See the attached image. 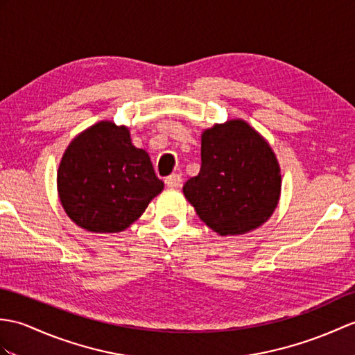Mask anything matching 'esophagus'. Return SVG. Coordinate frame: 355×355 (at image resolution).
<instances>
[{
    "label": "esophagus",
    "mask_w": 355,
    "mask_h": 355,
    "mask_svg": "<svg viewBox=\"0 0 355 355\" xmlns=\"http://www.w3.org/2000/svg\"><path fill=\"white\" fill-rule=\"evenodd\" d=\"M164 183H166V186L169 189H178L181 186V183H183V178H181V175H178V174H174L164 180Z\"/></svg>",
    "instance_id": "1"
}]
</instances>
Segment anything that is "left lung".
<instances>
[{
  "label": "left lung",
  "mask_w": 355,
  "mask_h": 355,
  "mask_svg": "<svg viewBox=\"0 0 355 355\" xmlns=\"http://www.w3.org/2000/svg\"><path fill=\"white\" fill-rule=\"evenodd\" d=\"M196 215L219 236L261 227L282 195V169L268 140L243 119L201 135V169L183 186Z\"/></svg>",
  "instance_id": "1"
}]
</instances>
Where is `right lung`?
Wrapping results in <instances>:
<instances>
[{"label":"right lung","mask_w":355,"mask_h":355,"mask_svg":"<svg viewBox=\"0 0 355 355\" xmlns=\"http://www.w3.org/2000/svg\"><path fill=\"white\" fill-rule=\"evenodd\" d=\"M150 155L131 144L130 130L100 121L71 140L57 169L66 215L92 233H119L163 191Z\"/></svg>","instance_id":"1"}]
</instances>
